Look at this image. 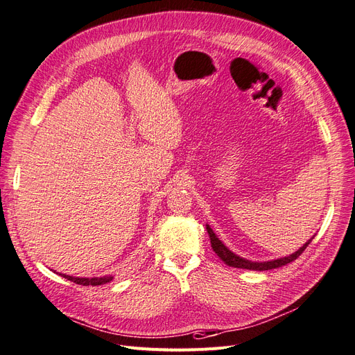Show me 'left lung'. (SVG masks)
Masks as SVG:
<instances>
[{"instance_id":"obj_1","label":"left lung","mask_w":355,"mask_h":355,"mask_svg":"<svg viewBox=\"0 0 355 355\" xmlns=\"http://www.w3.org/2000/svg\"><path fill=\"white\" fill-rule=\"evenodd\" d=\"M206 230H207V234H209V239H211V244H212L214 252L219 256V259L224 261L225 265L232 266V268H240V269H250V270H269V269L281 268V266H285L288 263H291V261H294L301 253L306 250L307 245L313 240V239L309 240L303 247L300 248L298 252H295L291 256L277 259V260H270V261H261V263H259V261H250V260H245V259H243V257H240L237 254H234L231 250H228V248L224 244H222V241L216 237L215 232L211 230V227L206 225Z\"/></svg>"}]
</instances>
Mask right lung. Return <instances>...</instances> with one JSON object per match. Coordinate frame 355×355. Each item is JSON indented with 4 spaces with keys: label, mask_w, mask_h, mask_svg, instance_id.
Segmentation results:
<instances>
[{
    "label": "right lung",
    "mask_w": 355,
    "mask_h": 355,
    "mask_svg": "<svg viewBox=\"0 0 355 355\" xmlns=\"http://www.w3.org/2000/svg\"><path fill=\"white\" fill-rule=\"evenodd\" d=\"M60 275L65 279H69V281H71L74 284H78V285H85V286H87V285L96 286V285H103V284L112 281L111 275H110V277H102V278H74V277H70V275H62V273H60Z\"/></svg>",
    "instance_id": "obj_1"
}]
</instances>
